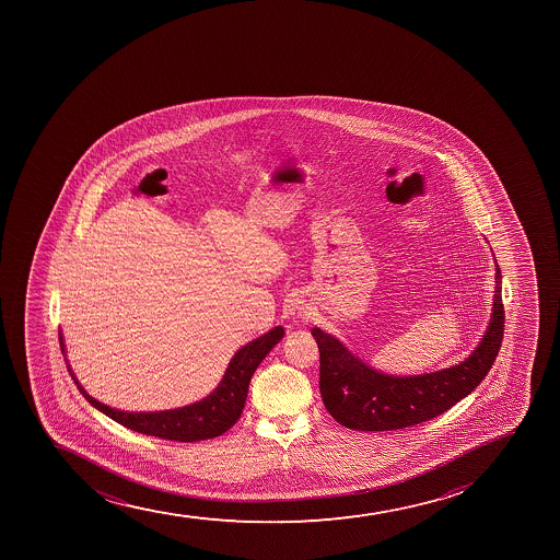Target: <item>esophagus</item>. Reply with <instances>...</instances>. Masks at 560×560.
<instances>
[{"instance_id": "obj_1", "label": "esophagus", "mask_w": 560, "mask_h": 560, "mask_svg": "<svg viewBox=\"0 0 560 560\" xmlns=\"http://www.w3.org/2000/svg\"><path fill=\"white\" fill-rule=\"evenodd\" d=\"M290 314H292V317H294V322H308L312 316L311 308H308L305 303H301V301H298V303L292 305V308H290Z\"/></svg>"}]
</instances>
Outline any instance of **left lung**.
I'll use <instances>...</instances> for the list:
<instances>
[{"label": "left lung", "instance_id": "8db88e82", "mask_svg": "<svg viewBox=\"0 0 560 560\" xmlns=\"http://www.w3.org/2000/svg\"><path fill=\"white\" fill-rule=\"evenodd\" d=\"M493 311L477 349L458 365L393 376L366 365L332 334L312 328L319 347V390L334 420L354 431H396L451 409L482 383L504 338L502 271L494 259Z\"/></svg>", "mask_w": 560, "mask_h": 560}]
</instances>
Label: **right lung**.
Returning a JSON list of instances; mask_svg holds the SVG:
<instances>
[{
	"instance_id": "add662e5",
	"label": "right lung",
	"mask_w": 560,
	"mask_h": 560,
	"mask_svg": "<svg viewBox=\"0 0 560 560\" xmlns=\"http://www.w3.org/2000/svg\"><path fill=\"white\" fill-rule=\"evenodd\" d=\"M284 338L283 327H273L265 336L249 341L238 349L228 363L226 372L221 383L213 388V393L195 404L184 405L177 409L155 410V412H133L120 410L102 404L98 399L89 396L88 390L78 382L71 365H67L69 374L77 383L78 390L83 398L93 405L96 410L109 416L120 425L131 431L148 434V436L173 440V442H199L210 438L221 436L228 429H232L243 415L246 396H248L249 382L260 361L266 354ZM61 352L66 354V343L60 332ZM69 363V361H66Z\"/></svg>"
}]
</instances>
